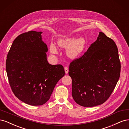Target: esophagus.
<instances>
[{
	"label": "esophagus",
	"mask_w": 129,
	"mask_h": 129,
	"mask_svg": "<svg viewBox=\"0 0 129 129\" xmlns=\"http://www.w3.org/2000/svg\"><path fill=\"white\" fill-rule=\"evenodd\" d=\"M64 71H65V73L66 74H68V72H69V70H68V68L67 67H64Z\"/></svg>",
	"instance_id": "obj_1"
}]
</instances>
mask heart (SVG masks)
I'll return each instance as SVG.
<instances>
[{
  "mask_svg": "<svg viewBox=\"0 0 129 129\" xmlns=\"http://www.w3.org/2000/svg\"><path fill=\"white\" fill-rule=\"evenodd\" d=\"M57 43L61 47L68 48L67 55L71 58H75L80 56L86 46V41L83 38H79L77 39L76 37L62 38L58 40ZM50 50L54 54L57 52L56 46L53 44H50Z\"/></svg>",
  "mask_w": 129,
  "mask_h": 129,
  "instance_id": "obj_1",
  "label": "heart"
}]
</instances>
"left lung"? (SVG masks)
Listing matches in <instances>:
<instances>
[{"mask_svg": "<svg viewBox=\"0 0 129 129\" xmlns=\"http://www.w3.org/2000/svg\"><path fill=\"white\" fill-rule=\"evenodd\" d=\"M69 71L72 96L76 103L85 107L103 104L110 96L120 76V62L115 42L100 32L87 52L70 63Z\"/></svg>", "mask_w": 129, "mask_h": 129, "instance_id": "left-lung-1", "label": "left lung"}]
</instances>
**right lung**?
<instances>
[{"instance_id":"obj_1","label":"right lung","mask_w":129,"mask_h":129,"mask_svg":"<svg viewBox=\"0 0 129 129\" xmlns=\"http://www.w3.org/2000/svg\"><path fill=\"white\" fill-rule=\"evenodd\" d=\"M42 32L28 31L18 36L7 54L6 70L14 95L27 104L41 105L48 101L65 72L61 64L47 60V46Z\"/></svg>"}]
</instances>
